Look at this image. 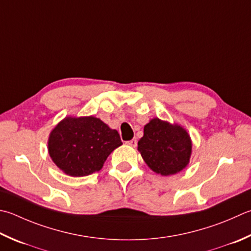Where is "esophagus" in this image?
<instances>
[{
  "mask_svg": "<svg viewBox=\"0 0 251 251\" xmlns=\"http://www.w3.org/2000/svg\"><path fill=\"white\" fill-rule=\"evenodd\" d=\"M127 145L132 147V148H136V147H137V139L134 138V139H131L129 141H127Z\"/></svg>",
  "mask_w": 251,
  "mask_h": 251,
  "instance_id": "esophagus-1",
  "label": "esophagus"
}]
</instances>
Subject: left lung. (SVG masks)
I'll return each instance as SVG.
<instances>
[{"label": "left lung", "instance_id": "obj_1", "mask_svg": "<svg viewBox=\"0 0 251 251\" xmlns=\"http://www.w3.org/2000/svg\"><path fill=\"white\" fill-rule=\"evenodd\" d=\"M190 136L178 124H171L158 117L144 128L138 141V151L149 168L162 176L178 173L189 163L191 155Z\"/></svg>", "mask_w": 251, "mask_h": 251}]
</instances>
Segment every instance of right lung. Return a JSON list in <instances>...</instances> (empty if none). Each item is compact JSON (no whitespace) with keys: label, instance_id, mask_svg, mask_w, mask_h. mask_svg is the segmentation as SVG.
I'll list each match as a JSON object with an SVG mask.
<instances>
[{"label":"right lung","instance_id":"add662e5","mask_svg":"<svg viewBox=\"0 0 251 251\" xmlns=\"http://www.w3.org/2000/svg\"><path fill=\"white\" fill-rule=\"evenodd\" d=\"M122 145L117 130L100 119L68 116L52 129L48 150L58 169L80 177L100 171L111 152Z\"/></svg>","mask_w":251,"mask_h":251}]
</instances>
